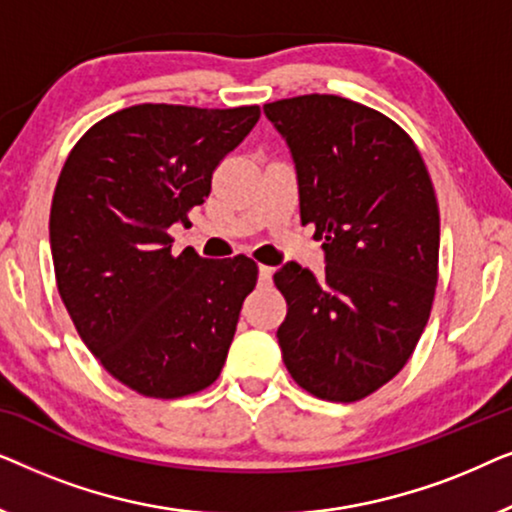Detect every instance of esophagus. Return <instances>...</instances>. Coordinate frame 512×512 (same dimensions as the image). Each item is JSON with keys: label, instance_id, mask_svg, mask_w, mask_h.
I'll list each match as a JSON object with an SVG mask.
<instances>
[{"label": "esophagus", "instance_id": "esophagus-1", "mask_svg": "<svg viewBox=\"0 0 512 512\" xmlns=\"http://www.w3.org/2000/svg\"><path fill=\"white\" fill-rule=\"evenodd\" d=\"M272 272H275V270H272L270 265H261V268H258V282L270 284L272 282Z\"/></svg>", "mask_w": 512, "mask_h": 512}]
</instances>
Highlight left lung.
Here are the masks:
<instances>
[{"mask_svg":"<svg viewBox=\"0 0 512 512\" xmlns=\"http://www.w3.org/2000/svg\"><path fill=\"white\" fill-rule=\"evenodd\" d=\"M289 144L300 223L326 270L275 272L286 298L277 340L293 380L333 403L361 401L401 373L429 321L440 214L422 153L401 125L338 95L268 102Z\"/></svg>","mask_w":512,"mask_h":512,"instance_id":"obj_1","label":"left lung"}]
</instances>
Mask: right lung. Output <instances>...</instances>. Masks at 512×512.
Listing matches in <instances>:
<instances>
[{
    "instance_id": "obj_1",
    "label": "right lung",
    "mask_w": 512,
    "mask_h": 512,
    "mask_svg": "<svg viewBox=\"0 0 512 512\" xmlns=\"http://www.w3.org/2000/svg\"><path fill=\"white\" fill-rule=\"evenodd\" d=\"M261 109L137 104L97 121L62 165L51 251L62 303L107 373L137 394L181 398L216 382L258 265L172 254L212 174Z\"/></svg>"
}]
</instances>
